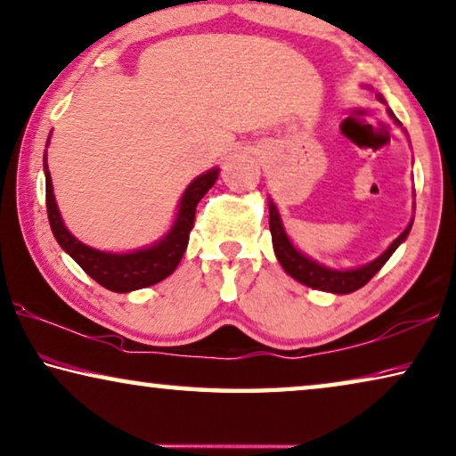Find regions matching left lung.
I'll list each match as a JSON object with an SVG mask.
<instances>
[{
    "label": "left lung",
    "mask_w": 456,
    "mask_h": 456,
    "mask_svg": "<svg viewBox=\"0 0 456 456\" xmlns=\"http://www.w3.org/2000/svg\"><path fill=\"white\" fill-rule=\"evenodd\" d=\"M389 115L394 118L392 111H389ZM410 229H411V221L406 227V231H403V233L397 237L392 245H389L384 254H381L378 259H373L371 264L357 267V270H345V272L330 270V267H324L321 264H316L314 259L302 256L300 251L294 248L290 240H288L284 227H281L276 205L270 202V231H272V243H273V251H276L278 262L294 280H298L300 284L316 288V290H324V292L351 294L359 290V288H363L367 281H370L375 273L384 267L387 259L392 257V254L397 249V245L406 240Z\"/></svg>",
    "instance_id": "left-lung-1"
}]
</instances>
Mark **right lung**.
Listing matches in <instances>:
<instances>
[{
  "instance_id": "obj_1",
  "label": "right lung",
  "mask_w": 456,
  "mask_h": 456,
  "mask_svg": "<svg viewBox=\"0 0 456 456\" xmlns=\"http://www.w3.org/2000/svg\"><path fill=\"white\" fill-rule=\"evenodd\" d=\"M46 158V156H45ZM46 172V211L50 229L59 241L61 248L75 259V262L89 273V276L111 292H132L140 288L154 286L164 278H168L183 259L186 245H189L191 229L194 227V215H197L199 200L205 197L207 191L215 184L219 170H208L207 175L194 178L189 189L180 199V211L175 227L162 241L151 245L148 249L132 251V254H107V251L93 249L69 233L61 219L59 207H56L50 172L45 160Z\"/></svg>"
}]
</instances>
